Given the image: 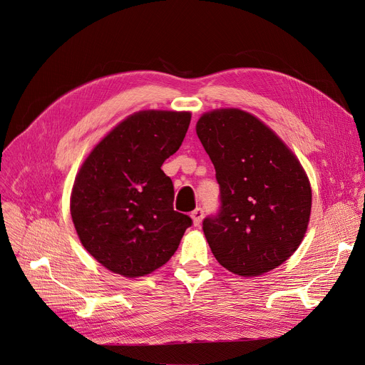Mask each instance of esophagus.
Returning <instances> with one entry per match:
<instances>
[{
  "label": "esophagus",
  "instance_id": "34e87169",
  "mask_svg": "<svg viewBox=\"0 0 365 365\" xmlns=\"http://www.w3.org/2000/svg\"><path fill=\"white\" fill-rule=\"evenodd\" d=\"M190 218H192V222L193 225H200L202 218H204V211L201 208H196L195 211L190 212Z\"/></svg>",
  "mask_w": 365,
  "mask_h": 365
}]
</instances>
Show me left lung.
Here are the masks:
<instances>
[{"instance_id": "left-lung-1", "label": "left lung", "mask_w": 365, "mask_h": 365, "mask_svg": "<svg viewBox=\"0 0 365 365\" xmlns=\"http://www.w3.org/2000/svg\"><path fill=\"white\" fill-rule=\"evenodd\" d=\"M196 135L221 190L218 217L202 227L212 255L240 277L278 268L310 221L312 186L300 160L267 123L237 108L202 113Z\"/></svg>"}]
</instances>
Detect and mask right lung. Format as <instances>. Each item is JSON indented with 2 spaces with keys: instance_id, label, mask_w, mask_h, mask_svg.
<instances>
[{
  "instance_id": "add662e5",
  "label": "right lung",
  "mask_w": 365,
  "mask_h": 365,
  "mask_svg": "<svg viewBox=\"0 0 365 365\" xmlns=\"http://www.w3.org/2000/svg\"><path fill=\"white\" fill-rule=\"evenodd\" d=\"M190 112L140 110L98 141L76 176L70 211L84 249L113 274L145 277L178 250L192 220L173 210L161 170L186 135Z\"/></svg>"
}]
</instances>
